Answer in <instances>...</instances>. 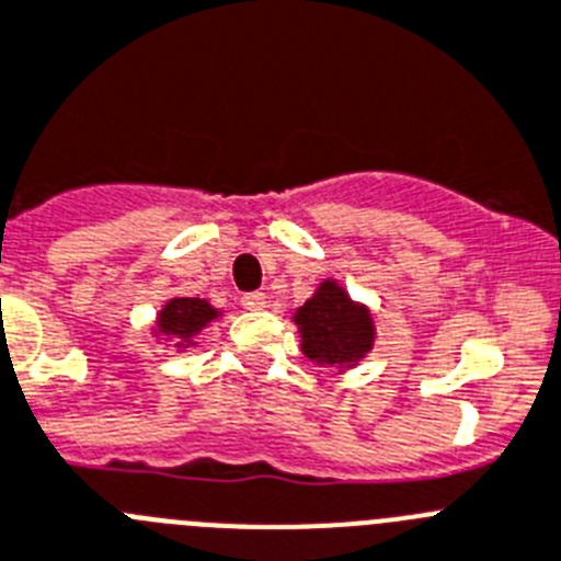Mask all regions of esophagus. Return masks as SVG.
<instances>
[{
  "label": "esophagus",
  "mask_w": 561,
  "mask_h": 561,
  "mask_svg": "<svg viewBox=\"0 0 561 561\" xmlns=\"http://www.w3.org/2000/svg\"><path fill=\"white\" fill-rule=\"evenodd\" d=\"M240 305L245 307V310H265V307H268V296H265V293H260V290H254V293H245L243 299H240Z\"/></svg>",
  "instance_id": "34e87169"
}]
</instances>
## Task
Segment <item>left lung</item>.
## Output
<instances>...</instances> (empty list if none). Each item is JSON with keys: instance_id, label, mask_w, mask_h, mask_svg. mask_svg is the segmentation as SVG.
<instances>
[{"instance_id": "1", "label": "left lung", "mask_w": 561, "mask_h": 561, "mask_svg": "<svg viewBox=\"0 0 561 561\" xmlns=\"http://www.w3.org/2000/svg\"><path fill=\"white\" fill-rule=\"evenodd\" d=\"M299 327L301 352L324 368L350 371L375 350V316L363 301H355L337 279L318 282L316 293L293 312Z\"/></svg>"}]
</instances>
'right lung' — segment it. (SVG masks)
Returning a JSON list of instances; mask_svg holds the SVG:
<instances>
[{
  "instance_id": "obj_1",
  "label": "right lung",
  "mask_w": 561,
  "mask_h": 561,
  "mask_svg": "<svg viewBox=\"0 0 561 561\" xmlns=\"http://www.w3.org/2000/svg\"><path fill=\"white\" fill-rule=\"evenodd\" d=\"M220 316L224 310H218L211 301L198 299V296H173L156 312L150 335L156 337V343L173 346L175 352H186L198 346L195 337L209 330Z\"/></svg>"
}]
</instances>
